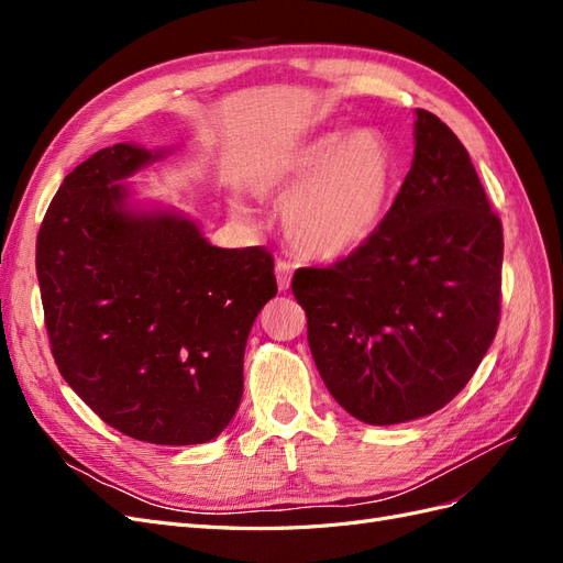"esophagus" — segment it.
Masks as SVG:
<instances>
[{
	"instance_id": "34e87169",
	"label": "esophagus",
	"mask_w": 563,
	"mask_h": 563,
	"mask_svg": "<svg viewBox=\"0 0 563 563\" xmlns=\"http://www.w3.org/2000/svg\"><path fill=\"white\" fill-rule=\"evenodd\" d=\"M275 275H277V286L279 291H286L291 286V277H294V265L288 261H277L275 265Z\"/></svg>"
}]
</instances>
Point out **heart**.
<instances>
[{
  "instance_id": "heart-1",
  "label": "heart",
  "mask_w": 563,
  "mask_h": 563,
  "mask_svg": "<svg viewBox=\"0 0 563 563\" xmlns=\"http://www.w3.org/2000/svg\"><path fill=\"white\" fill-rule=\"evenodd\" d=\"M391 183V159L376 131L321 135L253 178L258 197L284 199L282 228L291 246L317 261H335L362 249L376 232ZM236 218L251 220L242 199H230Z\"/></svg>"
}]
</instances>
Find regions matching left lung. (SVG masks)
Segmentation results:
<instances>
[{"mask_svg":"<svg viewBox=\"0 0 563 563\" xmlns=\"http://www.w3.org/2000/svg\"><path fill=\"white\" fill-rule=\"evenodd\" d=\"M416 112L413 166L371 240L291 282L323 385L368 424L444 408L500 323V218L457 135Z\"/></svg>","mask_w":563,"mask_h":563,"instance_id":"1","label":"left lung"}]
</instances>
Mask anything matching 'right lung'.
I'll return each instance as SVG.
<instances>
[{
  "instance_id": "obj_1",
  "label": "right lung",
  "mask_w": 563,
  "mask_h": 563,
  "mask_svg": "<svg viewBox=\"0 0 563 563\" xmlns=\"http://www.w3.org/2000/svg\"><path fill=\"white\" fill-rule=\"evenodd\" d=\"M152 152L119 143L67 174L37 234L51 354L65 383L122 434L211 441L244 391V347L277 296L265 246L218 249L176 213H131L124 187Z\"/></svg>"
}]
</instances>
